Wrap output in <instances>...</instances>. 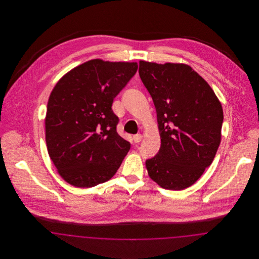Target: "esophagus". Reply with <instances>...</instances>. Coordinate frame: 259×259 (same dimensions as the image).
<instances>
[{
	"label": "esophagus",
	"instance_id": "esophagus-1",
	"mask_svg": "<svg viewBox=\"0 0 259 259\" xmlns=\"http://www.w3.org/2000/svg\"><path fill=\"white\" fill-rule=\"evenodd\" d=\"M142 139H143V136L141 135V134H137V135L133 136V140H134L135 143H140L142 141Z\"/></svg>",
	"mask_w": 259,
	"mask_h": 259
}]
</instances>
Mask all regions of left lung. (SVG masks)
Instances as JSON below:
<instances>
[{"mask_svg":"<svg viewBox=\"0 0 259 259\" xmlns=\"http://www.w3.org/2000/svg\"><path fill=\"white\" fill-rule=\"evenodd\" d=\"M139 74L153 100L161 146L146 161L149 178L162 188L195 184L222 141V103L209 83L184 63L140 61Z\"/></svg>","mask_w":259,"mask_h":259,"instance_id":"8db88e82","label":"left lung"}]
</instances>
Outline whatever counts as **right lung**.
Masks as SVG:
<instances>
[{"mask_svg": "<svg viewBox=\"0 0 259 259\" xmlns=\"http://www.w3.org/2000/svg\"><path fill=\"white\" fill-rule=\"evenodd\" d=\"M136 62L92 59L64 74L50 93L46 142L62 179L93 187L114 176L130 144L116 132L113 99L136 74Z\"/></svg>", "mask_w": 259, "mask_h": 259, "instance_id": "right-lung-1", "label": "right lung"}]
</instances>
